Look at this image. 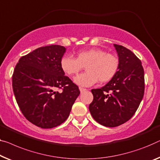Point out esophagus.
Wrapping results in <instances>:
<instances>
[{
	"mask_svg": "<svg viewBox=\"0 0 160 160\" xmlns=\"http://www.w3.org/2000/svg\"><path fill=\"white\" fill-rule=\"evenodd\" d=\"M79 89H80V92H83L84 91H85V90H87V89H85V88H83L82 87H80Z\"/></svg>",
	"mask_w": 160,
	"mask_h": 160,
	"instance_id": "obj_1",
	"label": "esophagus"
}]
</instances>
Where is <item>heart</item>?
<instances>
[{
  "mask_svg": "<svg viewBox=\"0 0 160 160\" xmlns=\"http://www.w3.org/2000/svg\"><path fill=\"white\" fill-rule=\"evenodd\" d=\"M85 67L87 72L75 78L74 82L82 87H89L99 80L105 83L110 81L118 70L119 60L113 54L98 48L82 50L76 58L65 55L60 60V68L66 75H76Z\"/></svg>",
  "mask_w": 160,
  "mask_h": 160,
  "instance_id": "heart-1",
  "label": "heart"
}]
</instances>
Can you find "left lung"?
<instances>
[{
  "mask_svg": "<svg viewBox=\"0 0 160 160\" xmlns=\"http://www.w3.org/2000/svg\"><path fill=\"white\" fill-rule=\"evenodd\" d=\"M119 67L116 75L101 88L92 89L90 114L100 124L116 127L132 117L144 92V72L141 61L132 51L113 44Z\"/></svg>",
  "mask_w": 160,
  "mask_h": 160,
  "instance_id": "1",
  "label": "left lung"
}]
</instances>
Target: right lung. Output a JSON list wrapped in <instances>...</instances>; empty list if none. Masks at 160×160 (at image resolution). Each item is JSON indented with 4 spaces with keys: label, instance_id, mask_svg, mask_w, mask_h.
<instances>
[{
    "label": "right lung",
    "instance_id": "obj_1",
    "mask_svg": "<svg viewBox=\"0 0 160 160\" xmlns=\"http://www.w3.org/2000/svg\"><path fill=\"white\" fill-rule=\"evenodd\" d=\"M65 52L60 45L39 47L21 57L13 74V93L21 111L42 128L62 123L80 93L60 68ZM58 88L63 91L57 92Z\"/></svg>",
    "mask_w": 160,
    "mask_h": 160
}]
</instances>
